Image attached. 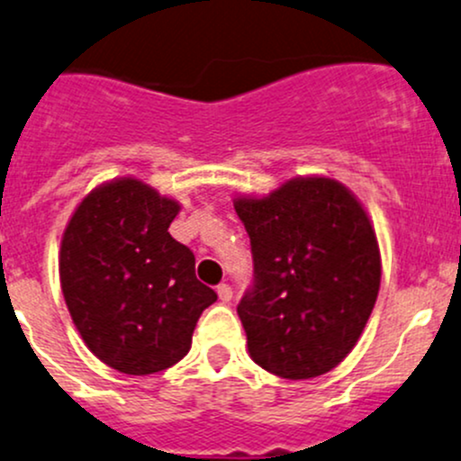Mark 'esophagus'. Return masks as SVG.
Listing matches in <instances>:
<instances>
[{
  "label": "esophagus",
  "mask_w": 461,
  "mask_h": 461,
  "mask_svg": "<svg viewBox=\"0 0 461 461\" xmlns=\"http://www.w3.org/2000/svg\"><path fill=\"white\" fill-rule=\"evenodd\" d=\"M217 294H220L221 303H230V299H232V288H230L229 284H220V285H217Z\"/></svg>",
  "instance_id": "34e87169"
}]
</instances>
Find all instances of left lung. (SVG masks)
<instances>
[{"mask_svg": "<svg viewBox=\"0 0 461 461\" xmlns=\"http://www.w3.org/2000/svg\"><path fill=\"white\" fill-rule=\"evenodd\" d=\"M252 285L237 305L250 358L308 380L354 349L380 290V250L363 204L331 177H294L266 197H237Z\"/></svg>", "mask_w": 461, "mask_h": 461, "instance_id": "obj_1", "label": "left lung"}]
</instances>
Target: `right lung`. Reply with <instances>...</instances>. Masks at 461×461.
<instances>
[{
    "label": "right lung",
    "instance_id": "right-lung-1",
    "mask_svg": "<svg viewBox=\"0 0 461 461\" xmlns=\"http://www.w3.org/2000/svg\"><path fill=\"white\" fill-rule=\"evenodd\" d=\"M180 204L133 177L101 185L68 221L59 275L66 305L96 358L130 375L186 356L200 314L217 294L195 257L169 235Z\"/></svg>",
    "mask_w": 461,
    "mask_h": 461
}]
</instances>
